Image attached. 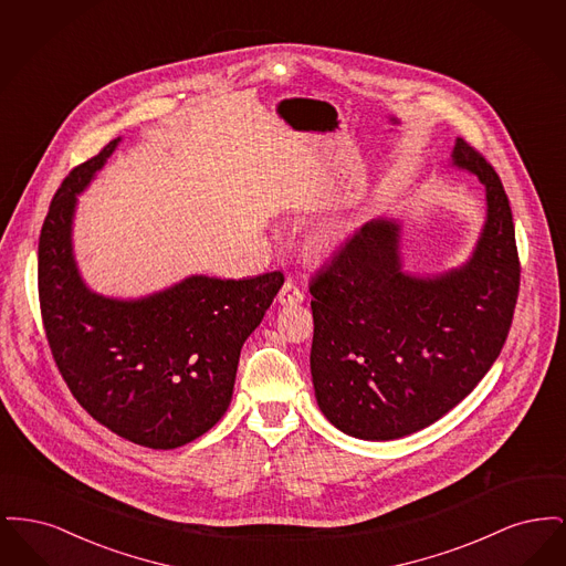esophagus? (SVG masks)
Wrapping results in <instances>:
<instances>
[{"label":"esophagus","mask_w":566,"mask_h":566,"mask_svg":"<svg viewBox=\"0 0 566 566\" xmlns=\"http://www.w3.org/2000/svg\"><path fill=\"white\" fill-rule=\"evenodd\" d=\"M303 298H305L303 291L296 286V282H293V280H286L284 286L277 293V301L282 305H298V303H303Z\"/></svg>","instance_id":"obj_1"}]
</instances>
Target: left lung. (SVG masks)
Segmentation results:
<instances>
[{
    "mask_svg": "<svg viewBox=\"0 0 566 566\" xmlns=\"http://www.w3.org/2000/svg\"><path fill=\"white\" fill-rule=\"evenodd\" d=\"M452 165L478 176L485 222L469 261L439 275L403 271L401 224H363L312 277L316 401L339 431L390 441L457 407L488 374L520 289L512 208L501 178L457 137Z\"/></svg>",
    "mask_w": 566,
    "mask_h": 566,
    "instance_id": "1",
    "label": "left lung"
}]
</instances>
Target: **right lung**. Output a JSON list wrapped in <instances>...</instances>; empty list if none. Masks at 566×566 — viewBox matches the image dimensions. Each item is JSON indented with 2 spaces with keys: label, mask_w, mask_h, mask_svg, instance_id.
I'll list each match as a JSON object with an SVG mask.
<instances>
[{
  "label": "right lung",
  "mask_w": 566,
  "mask_h": 566,
  "mask_svg": "<svg viewBox=\"0 0 566 566\" xmlns=\"http://www.w3.org/2000/svg\"><path fill=\"white\" fill-rule=\"evenodd\" d=\"M120 137L56 190L38 245V291L54 363L76 401L137 446L174 450L210 431L233 397L240 352L284 284L190 275L139 298L93 293L74 259L78 195Z\"/></svg>",
  "instance_id": "obj_1"
}]
</instances>
